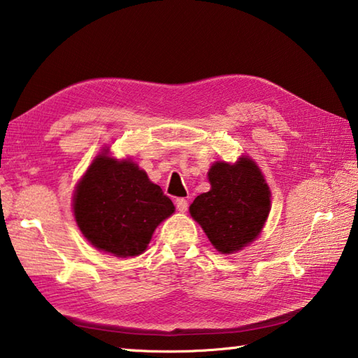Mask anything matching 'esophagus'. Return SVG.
I'll list each match as a JSON object with an SVG mask.
<instances>
[{
	"instance_id": "1",
	"label": "esophagus",
	"mask_w": 358,
	"mask_h": 358,
	"mask_svg": "<svg viewBox=\"0 0 358 358\" xmlns=\"http://www.w3.org/2000/svg\"><path fill=\"white\" fill-rule=\"evenodd\" d=\"M175 207H177L180 213H185L187 210V201L186 199H177V201H175Z\"/></svg>"
}]
</instances>
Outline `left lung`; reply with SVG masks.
<instances>
[{
  "mask_svg": "<svg viewBox=\"0 0 358 358\" xmlns=\"http://www.w3.org/2000/svg\"><path fill=\"white\" fill-rule=\"evenodd\" d=\"M211 189L194 199L191 216L217 251L232 254L257 238L270 213V187L251 157L217 161L208 171Z\"/></svg>",
  "mask_w": 358,
  "mask_h": 358,
  "instance_id": "1",
  "label": "left lung"
}]
</instances>
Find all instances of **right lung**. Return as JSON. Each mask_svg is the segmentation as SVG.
I'll use <instances>...</instances> for the list:
<instances>
[{"label":"right lung","mask_w":358,"mask_h":358,"mask_svg":"<svg viewBox=\"0 0 358 358\" xmlns=\"http://www.w3.org/2000/svg\"><path fill=\"white\" fill-rule=\"evenodd\" d=\"M74 216L83 237L117 257L142 254L155 229L171 216V199L131 159L99 155L78 181Z\"/></svg>","instance_id":"right-lung-1"}]
</instances>
